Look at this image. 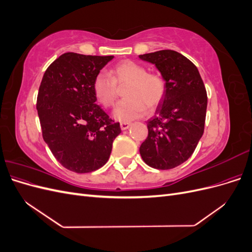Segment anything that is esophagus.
<instances>
[{
	"label": "esophagus",
	"instance_id": "34e87169",
	"mask_svg": "<svg viewBox=\"0 0 252 252\" xmlns=\"http://www.w3.org/2000/svg\"><path fill=\"white\" fill-rule=\"evenodd\" d=\"M122 130H126L129 127H130V123H126V122H123V123L120 124Z\"/></svg>",
	"mask_w": 252,
	"mask_h": 252
}]
</instances>
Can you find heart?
I'll use <instances>...</instances> for the list:
<instances>
[{
    "label": "heart",
    "mask_w": 252,
    "mask_h": 252,
    "mask_svg": "<svg viewBox=\"0 0 252 252\" xmlns=\"http://www.w3.org/2000/svg\"><path fill=\"white\" fill-rule=\"evenodd\" d=\"M108 73L98 72L93 83L94 94L104 107H110L117 100V84L128 83L125 90L127 98L113 109V118L120 122H130L144 117L147 108L152 111L161 104L166 91L165 80L159 74L148 72L147 68L125 60L114 66Z\"/></svg>",
    "instance_id": "b5f03b06"
}]
</instances>
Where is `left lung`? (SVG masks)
<instances>
[{
    "label": "left lung",
    "instance_id": "left-lung-1",
    "mask_svg": "<svg viewBox=\"0 0 252 252\" xmlns=\"http://www.w3.org/2000/svg\"><path fill=\"white\" fill-rule=\"evenodd\" d=\"M139 58L154 64L166 83L163 100L147 121L140 155L152 168L171 169L191 157L202 138L207 93L195 65L181 53L159 50Z\"/></svg>",
    "mask_w": 252,
    "mask_h": 252
}]
</instances>
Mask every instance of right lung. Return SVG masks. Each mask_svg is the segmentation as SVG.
<instances>
[{
	"label": "right lung",
	"instance_id": "right-lung-1",
	"mask_svg": "<svg viewBox=\"0 0 252 252\" xmlns=\"http://www.w3.org/2000/svg\"><path fill=\"white\" fill-rule=\"evenodd\" d=\"M113 56L66 52L45 71L36 110L43 139L68 170L86 173L107 163L120 123L95 104L93 83Z\"/></svg>",
	"mask_w": 252,
	"mask_h": 252
}]
</instances>
